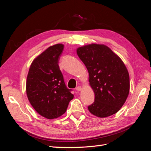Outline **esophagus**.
<instances>
[{"instance_id":"obj_1","label":"esophagus","mask_w":151,"mask_h":151,"mask_svg":"<svg viewBox=\"0 0 151 151\" xmlns=\"http://www.w3.org/2000/svg\"><path fill=\"white\" fill-rule=\"evenodd\" d=\"M76 90H77V91H81V90H82V88H81V86H78V87H76Z\"/></svg>"}]
</instances>
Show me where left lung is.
<instances>
[{"label":"left lung","instance_id":"1","mask_svg":"<svg viewBox=\"0 0 151 151\" xmlns=\"http://www.w3.org/2000/svg\"><path fill=\"white\" fill-rule=\"evenodd\" d=\"M77 53L89 73V82L95 93L90 112L105 118L118 112L130 89L129 74L125 65L108 46L92 44L77 49Z\"/></svg>","mask_w":151,"mask_h":151}]
</instances>
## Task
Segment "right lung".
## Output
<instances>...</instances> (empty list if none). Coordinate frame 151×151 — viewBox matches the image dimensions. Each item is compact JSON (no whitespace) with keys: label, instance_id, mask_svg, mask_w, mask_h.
I'll list each match as a JSON object with an SVG mask.
<instances>
[{"label":"right lung","instance_id":"add662e5","mask_svg":"<svg viewBox=\"0 0 151 151\" xmlns=\"http://www.w3.org/2000/svg\"><path fill=\"white\" fill-rule=\"evenodd\" d=\"M63 49V45H55L36 58L30 66L26 80L29 103L36 112L47 119L62 116L73 98L58 65Z\"/></svg>","mask_w":151,"mask_h":151}]
</instances>
